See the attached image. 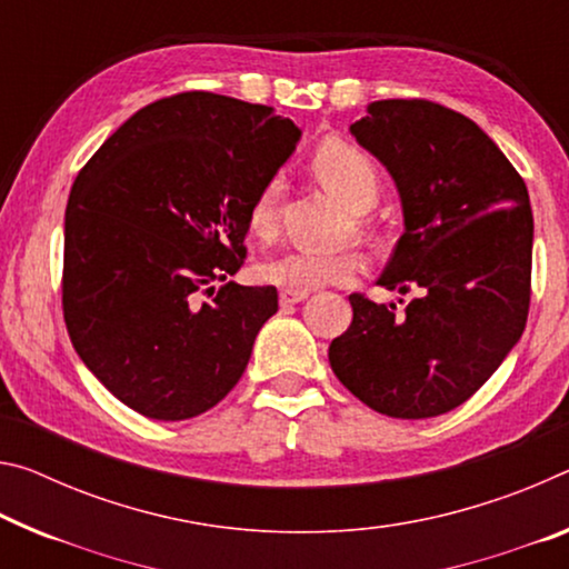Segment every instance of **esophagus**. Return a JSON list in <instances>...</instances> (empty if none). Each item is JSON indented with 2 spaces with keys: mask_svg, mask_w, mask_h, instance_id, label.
I'll list each match as a JSON object with an SVG mask.
<instances>
[{
  "mask_svg": "<svg viewBox=\"0 0 569 569\" xmlns=\"http://www.w3.org/2000/svg\"><path fill=\"white\" fill-rule=\"evenodd\" d=\"M303 299H309V293H306V291H281V303L283 306L301 303Z\"/></svg>",
  "mask_w": 569,
  "mask_h": 569,
  "instance_id": "34e87169",
  "label": "esophagus"
}]
</instances>
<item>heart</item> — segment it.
Returning a JSON list of instances; mask_svg holds the SVG:
<instances>
[{"label":"heart","mask_w":569,"mask_h":569,"mask_svg":"<svg viewBox=\"0 0 569 569\" xmlns=\"http://www.w3.org/2000/svg\"><path fill=\"white\" fill-rule=\"evenodd\" d=\"M313 171H317L319 182L351 212H367L380 197L377 164L362 149L351 147L347 141H323L313 154ZM281 187V177H268L250 204V230L260 238L273 236ZM355 268L357 260L347 252L329 256V252L288 250L266 260L258 276L270 286L283 288V291H313V288L347 281L355 273Z\"/></svg>","instance_id":"1"}]
</instances>
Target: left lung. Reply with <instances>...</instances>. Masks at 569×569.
Here are the masks:
<instances>
[{"mask_svg": "<svg viewBox=\"0 0 569 569\" xmlns=\"http://www.w3.org/2000/svg\"><path fill=\"white\" fill-rule=\"evenodd\" d=\"M349 131L390 171L402 204L405 232L377 283L412 299L398 311L351 293L355 317L329 362L372 410L436 418L471 398L525 331L527 184L479 126L446 106L375 101Z\"/></svg>", "mask_w": 569, "mask_h": 569, "instance_id": "obj_1", "label": "left lung"}]
</instances>
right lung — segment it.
I'll return each instance as SVG.
<instances>
[{"instance_id": "obj_1", "label": "right lung", "mask_w": 569, "mask_h": 569, "mask_svg": "<svg viewBox=\"0 0 569 569\" xmlns=\"http://www.w3.org/2000/svg\"><path fill=\"white\" fill-rule=\"evenodd\" d=\"M299 139L273 108L192 90L141 108L80 169L62 311L78 357L131 410L189 420L246 372L278 291L228 278L258 189Z\"/></svg>"}]
</instances>
